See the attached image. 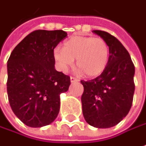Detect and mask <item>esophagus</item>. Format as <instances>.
Returning a JSON list of instances; mask_svg holds the SVG:
<instances>
[{
  "mask_svg": "<svg viewBox=\"0 0 146 146\" xmlns=\"http://www.w3.org/2000/svg\"><path fill=\"white\" fill-rule=\"evenodd\" d=\"M70 81L73 83V82H77L78 81V79H76V77H73V76H71L70 77Z\"/></svg>",
  "mask_w": 146,
  "mask_h": 146,
  "instance_id": "34e87169",
  "label": "esophagus"
}]
</instances>
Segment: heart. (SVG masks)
Listing matches in <instances>:
<instances>
[{"instance_id":"obj_1","label":"heart","mask_w":146,"mask_h":146,"mask_svg":"<svg viewBox=\"0 0 146 146\" xmlns=\"http://www.w3.org/2000/svg\"><path fill=\"white\" fill-rule=\"evenodd\" d=\"M109 46L103 38L90 36H73L63 44V49L56 48L54 58L58 69L66 72L74 64L80 72L88 76L101 74L108 63Z\"/></svg>"}]
</instances>
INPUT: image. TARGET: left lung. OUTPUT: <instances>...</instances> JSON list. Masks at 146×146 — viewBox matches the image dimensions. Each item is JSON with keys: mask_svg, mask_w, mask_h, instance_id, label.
Listing matches in <instances>:
<instances>
[{"mask_svg": "<svg viewBox=\"0 0 146 146\" xmlns=\"http://www.w3.org/2000/svg\"><path fill=\"white\" fill-rule=\"evenodd\" d=\"M92 32L108 42L110 54L108 63L100 76L80 80L84 86L82 111L91 126L110 128L121 122L131 108L135 69L128 51L115 36L104 31Z\"/></svg>", "mask_w": 146, "mask_h": 146, "instance_id": "1", "label": "left lung"}]
</instances>
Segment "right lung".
Here are the masks:
<instances>
[{"label":"right lung","instance_id":"1","mask_svg":"<svg viewBox=\"0 0 146 146\" xmlns=\"http://www.w3.org/2000/svg\"><path fill=\"white\" fill-rule=\"evenodd\" d=\"M66 36L62 30L34 31L16 46L8 60L9 104L27 126H46L58 115L60 94L68 91L70 77L54 69V49Z\"/></svg>","mask_w":146,"mask_h":146}]
</instances>
